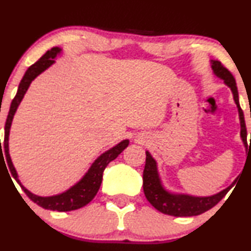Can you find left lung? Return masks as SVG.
<instances>
[{
	"label": "left lung",
	"mask_w": 251,
	"mask_h": 251,
	"mask_svg": "<svg viewBox=\"0 0 251 251\" xmlns=\"http://www.w3.org/2000/svg\"><path fill=\"white\" fill-rule=\"evenodd\" d=\"M212 62L213 72L217 77L221 78L227 86L230 87L232 96H234L235 104H236L238 110V116H240L241 124V139H242L244 147L248 151V144H247V127L246 122H244V114L242 108L240 106L238 101V92L236 81L234 76L231 75L228 69L221 64L219 60H210ZM251 135V134H250ZM251 146V140L249 144V149ZM143 187L144 193L146 199L159 212L167 214L172 216H196L200 214L207 212L210 208L219 203L225 198V195L230 191V188L235 185L236 180L231 183L230 186L223 189L217 194L210 196H193L188 194H175V193L168 192L162 185L161 179H160L158 173V166L156 161L153 159L149 151H146V164H145V170L143 174Z\"/></svg>",
	"instance_id": "left-lung-1"
}]
</instances>
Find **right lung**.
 Here are the masks:
<instances>
[{
	"instance_id": "obj_1",
	"label": "right lung",
	"mask_w": 251,
	"mask_h": 251,
	"mask_svg": "<svg viewBox=\"0 0 251 251\" xmlns=\"http://www.w3.org/2000/svg\"><path fill=\"white\" fill-rule=\"evenodd\" d=\"M62 52V48L55 47L51 50H48L43 56L39 58L35 64H32L28 70L25 71L24 76L21 80L19 90H17L16 96L13 99L10 105V110H9L7 122H5L4 126V155L7 158V164L9 170H10L11 175L14 176V179L17 181V183L21 186V188L23 189L24 193L28 195V198L31 201H34L35 203H37L39 207L44 208V209H50V210H57V212H70V210L79 209V208L86 206L90 201H92V199L95 198L97 192L99 191V187L101 185L102 180V173L104 170L106 168V166L110 164L112 160L117 158L120 153L123 152L126 147L128 146L129 141L126 140L120 141L119 144L116 146L110 149L106 152H104L100 156H98L95 160V162L91 165V167L89 168V171L86 172L81 179L78 181L76 185H74L71 188H69L68 191L60 193V194L52 195V196H38L32 194L31 192H29L28 189L24 187L21 181L19 180V175L15 170L13 161L10 159V154H9V132H10L11 123H13V118L16 112L17 107L22 101L24 95H25L26 90L31 84V81L35 79L38 75H41L42 72L47 70L49 66H51L55 63V58L58 53ZM0 149H1V140H0ZM1 156H3L2 149H1ZM4 160V159H3ZM5 164V162H4ZM10 176V175H9ZM11 179V177H10Z\"/></svg>"
}]
</instances>
